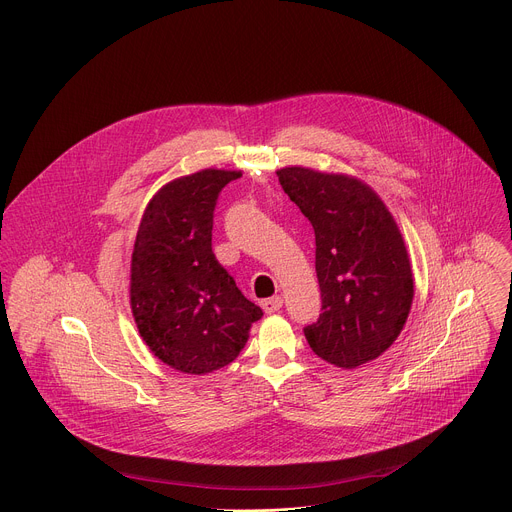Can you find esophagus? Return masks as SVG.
Masks as SVG:
<instances>
[{
	"mask_svg": "<svg viewBox=\"0 0 512 512\" xmlns=\"http://www.w3.org/2000/svg\"><path fill=\"white\" fill-rule=\"evenodd\" d=\"M281 306H283V300H281L279 296H275V298H269V300H263V302H261V308L265 310V314H273V312L281 310Z\"/></svg>",
	"mask_w": 512,
	"mask_h": 512,
	"instance_id": "esophagus-1",
	"label": "esophagus"
}]
</instances>
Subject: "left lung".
<instances>
[{"mask_svg":"<svg viewBox=\"0 0 512 512\" xmlns=\"http://www.w3.org/2000/svg\"><path fill=\"white\" fill-rule=\"evenodd\" d=\"M277 176L316 235L322 314L304 328L306 340L326 362L356 369L397 340L411 310L413 273L399 227L356 178L302 166Z\"/></svg>","mask_w":512,"mask_h":512,"instance_id":"1","label":"left lung"}]
</instances>
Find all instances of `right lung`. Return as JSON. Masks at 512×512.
Wrapping results in <instances>:
<instances>
[{
    "label": "right lung",
    "mask_w": 512,
    "mask_h": 512,
    "mask_svg": "<svg viewBox=\"0 0 512 512\" xmlns=\"http://www.w3.org/2000/svg\"><path fill=\"white\" fill-rule=\"evenodd\" d=\"M241 178L200 170L166 184L148 204L131 255V312L143 342L168 367L204 375L243 350L263 312L212 253L221 190Z\"/></svg>",
    "instance_id": "add662e5"
}]
</instances>
